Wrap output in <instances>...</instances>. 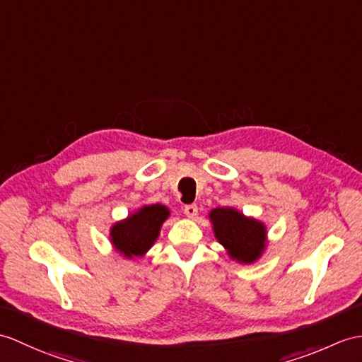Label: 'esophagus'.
<instances>
[{
  "mask_svg": "<svg viewBox=\"0 0 362 362\" xmlns=\"http://www.w3.org/2000/svg\"><path fill=\"white\" fill-rule=\"evenodd\" d=\"M185 214H187V217H189V219H194V217L197 216V205L191 204V205H187L183 208Z\"/></svg>",
  "mask_w": 362,
  "mask_h": 362,
  "instance_id": "1",
  "label": "esophagus"
}]
</instances>
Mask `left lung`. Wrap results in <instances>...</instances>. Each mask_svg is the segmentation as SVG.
Returning a JSON list of instances; mask_svg holds the SVG:
<instances>
[{
    "label": "left lung",
    "mask_w": 362,
    "mask_h": 362,
    "mask_svg": "<svg viewBox=\"0 0 362 362\" xmlns=\"http://www.w3.org/2000/svg\"><path fill=\"white\" fill-rule=\"evenodd\" d=\"M217 242L230 259L251 265L264 256L268 245L267 225L253 216H245L234 206H217L208 213Z\"/></svg>",
    "instance_id": "8db88e82"
}]
</instances>
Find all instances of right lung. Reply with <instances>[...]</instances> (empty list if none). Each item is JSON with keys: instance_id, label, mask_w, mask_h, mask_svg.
I'll return each mask as SVG.
<instances>
[{"instance_id": "add662e5", "label": "right lung", "mask_w": 362, "mask_h": 362, "mask_svg": "<svg viewBox=\"0 0 362 362\" xmlns=\"http://www.w3.org/2000/svg\"><path fill=\"white\" fill-rule=\"evenodd\" d=\"M171 216L160 204L141 205L109 228V242L122 257L136 260L145 256L160 236L162 225Z\"/></svg>"}]
</instances>
